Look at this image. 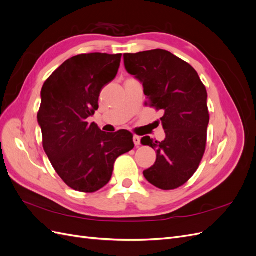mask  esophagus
Returning <instances> with one entry per match:
<instances>
[{
  "label": "esophagus",
  "mask_w": 256,
  "mask_h": 256,
  "mask_svg": "<svg viewBox=\"0 0 256 256\" xmlns=\"http://www.w3.org/2000/svg\"><path fill=\"white\" fill-rule=\"evenodd\" d=\"M134 145H140L141 144V138H140V136H134Z\"/></svg>",
  "instance_id": "1"
}]
</instances>
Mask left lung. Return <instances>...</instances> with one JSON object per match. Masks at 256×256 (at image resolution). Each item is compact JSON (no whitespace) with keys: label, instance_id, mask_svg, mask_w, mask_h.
I'll list each match as a JSON object with an SVG mask.
<instances>
[{"label":"left lung","instance_id":"1","mask_svg":"<svg viewBox=\"0 0 256 256\" xmlns=\"http://www.w3.org/2000/svg\"><path fill=\"white\" fill-rule=\"evenodd\" d=\"M128 74L140 81L148 104L161 110L166 138L141 143L157 152L144 177L154 187L172 190L196 173L206 147L209 113L207 92L196 69L171 52L154 49L124 54Z\"/></svg>","mask_w":256,"mask_h":256}]
</instances>
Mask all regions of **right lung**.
Wrapping results in <instances>:
<instances>
[{
    "label": "right lung",
    "instance_id": "1",
    "mask_svg": "<svg viewBox=\"0 0 256 256\" xmlns=\"http://www.w3.org/2000/svg\"><path fill=\"white\" fill-rule=\"evenodd\" d=\"M122 54H79L44 83L37 120L42 146L58 176L76 191L92 193L110 182L114 162L134 147L132 134L102 131L88 118L100 92L118 74Z\"/></svg>",
    "mask_w": 256,
    "mask_h": 256
}]
</instances>
